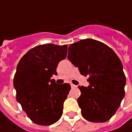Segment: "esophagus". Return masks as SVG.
<instances>
[{
    "instance_id": "esophagus-1",
    "label": "esophagus",
    "mask_w": 132,
    "mask_h": 132,
    "mask_svg": "<svg viewBox=\"0 0 132 132\" xmlns=\"http://www.w3.org/2000/svg\"><path fill=\"white\" fill-rule=\"evenodd\" d=\"M71 87H72V88H77V86L75 85V84H73V83H71Z\"/></svg>"
}]
</instances>
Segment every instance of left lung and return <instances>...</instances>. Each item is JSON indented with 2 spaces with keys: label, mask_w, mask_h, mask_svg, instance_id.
<instances>
[{
  "label": "left lung",
  "mask_w": 132,
  "mask_h": 132,
  "mask_svg": "<svg viewBox=\"0 0 132 132\" xmlns=\"http://www.w3.org/2000/svg\"><path fill=\"white\" fill-rule=\"evenodd\" d=\"M68 59L82 75L89 76L88 87L78 86L83 117L94 123L108 121L125 96L126 79L118 55L102 42L85 39L69 46Z\"/></svg>",
  "instance_id": "obj_1"
}]
</instances>
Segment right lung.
Masks as SVG:
<instances>
[{"label": "right lung", "mask_w": 132, "mask_h": 132, "mask_svg": "<svg viewBox=\"0 0 132 132\" xmlns=\"http://www.w3.org/2000/svg\"><path fill=\"white\" fill-rule=\"evenodd\" d=\"M67 45L48 43L28 51L19 61L14 77L16 100L33 123L49 126L62 116L71 86L57 84L52 75L67 55Z\"/></svg>", "instance_id": "add662e5"}]
</instances>
